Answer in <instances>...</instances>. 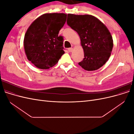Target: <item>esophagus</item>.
<instances>
[{"label":"esophagus","instance_id":"esophagus-1","mask_svg":"<svg viewBox=\"0 0 134 134\" xmlns=\"http://www.w3.org/2000/svg\"><path fill=\"white\" fill-rule=\"evenodd\" d=\"M72 51H73V48H72V47H71V48H68V51H69V52H71Z\"/></svg>","mask_w":134,"mask_h":134}]
</instances>
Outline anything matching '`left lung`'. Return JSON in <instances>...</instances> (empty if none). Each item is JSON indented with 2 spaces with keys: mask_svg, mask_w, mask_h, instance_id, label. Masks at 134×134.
<instances>
[{
  "mask_svg": "<svg viewBox=\"0 0 134 134\" xmlns=\"http://www.w3.org/2000/svg\"><path fill=\"white\" fill-rule=\"evenodd\" d=\"M67 23L80 38L84 58L79 65L86 70L93 71L106 64L113 46L107 27L94 16L88 14H68Z\"/></svg>",
  "mask_w": 134,
  "mask_h": 134,
  "instance_id": "8db88e82",
  "label": "left lung"
}]
</instances>
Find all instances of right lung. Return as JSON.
Instances as JSON below:
<instances>
[{
    "label": "right lung",
    "mask_w": 134,
    "mask_h": 134,
    "mask_svg": "<svg viewBox=\"0 0 134 134\" xmlns=\"http://www.w3.org/2000/svg\"><path fill=\"white\" fill-rule=\"evenodd\" d=\"M64 13H45L27 29L23 44L28 60L41 69H48L58 63L65 53L63 38L59 32L66 20Z\"/></svg>",
    "instance_id": "add662e5"
}]
</instances>
